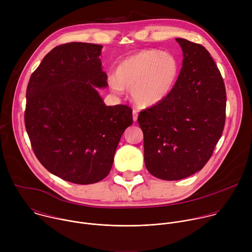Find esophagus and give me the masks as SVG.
I'll return each mask as SVG.
<instances>
[{"instance_id":"1","label":"esophagus","mask_w":252,"mask_h":252,"mask_svg":"<svg viewBox=\"0 0 252 252\" xmlns=\"http://www.w3.org/2000/svg\"><path fill=\"white\" fill-rule=\"evenodd\" d=\"M132 120H133V122L137 121V111L136 110L132 111Z\"/></svg>"}]
</instances>
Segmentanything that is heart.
<instances>
[{
	"label": "heart",
	"mask_w": 252,
	"mask_h": 252,
	"mask_svg": "<svg viewBox=\"0 0 252 252\" xmlns=\"http://www.w3.org/2000/svg\"><path fill=\"white\" fill-rule=\"evenodd\" d=\"M178 73V62L170 53L142 50L118 64L116 78H111L110 85L118 94L124 89L130 90L135 103L149 107L161 102L171 93Z\"/></svg>",
	"instance_id": "obj_1"
}]
</instances>
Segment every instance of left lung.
Instances as JSON below:
<instances>
[{
	"instance_id": "1",
	"label": "left lung",
	"mask_w": 252,
	"mask_h": 252,
	"mask_svg": "<svg viewBox=\"0 0 252 252\" xmlns=\"http://www.w3.org/2000/svg\"><path fill=\"white\" fill-rule=\"evenodd\" d=\"M183 67L171 93L141 111L145 163L154 176L178 181L210 158L225 123L226 93L220 71L201 45L176 38Z\"/></svg>"
}]
</instances>
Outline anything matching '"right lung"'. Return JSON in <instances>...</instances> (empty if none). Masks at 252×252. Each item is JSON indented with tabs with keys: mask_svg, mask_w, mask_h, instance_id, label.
<instances>
[{
	"mask_svg": "<svg viewBox=\"0 0 252 252\" xmlns=\"http://www.w3.org/2000/svg\"><path fill=\"white\" fill-rule=\"evenodd\" d=\"M102 46L67 43L54 48L31 76L25 126L39 161L63 181L91 185L110 173L132 111L105 105Z\"/></svg>",
	"mask_w": 252,
	"mask_h": 252,
	"instance_id": "obj_1",
	"label": "right lung"
}]
</instances>
